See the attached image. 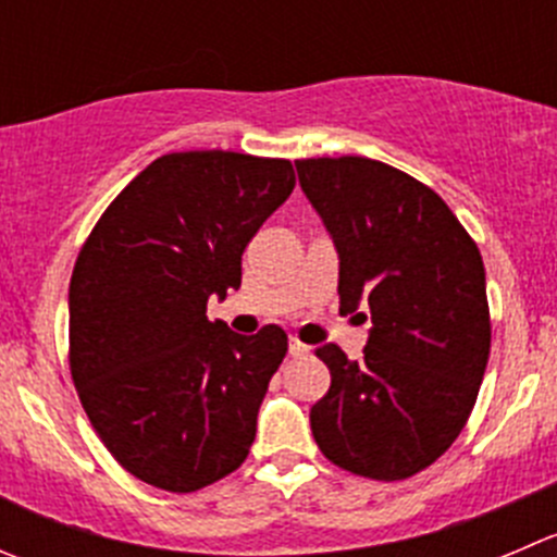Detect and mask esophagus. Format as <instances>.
Masks as SVG:
<instances>
[{
  "label": "esophagus",
  "mask_w": 557,
  "mask_h": 557,
  "mask_svg": "<svg viewBox=\"0 0 557 557\" xmlns=\"http://www.w3.org/2000/svg\"><path fill=\"white\" fill-rule=\"evenodd\" d=\"M288 350H290V356H307V354H310V345H305V343H299L296 337H290Z\"/></svg>",
  "instance_id": "1"
}]
</instances>
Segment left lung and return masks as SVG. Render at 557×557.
<instances>
[{"label": "left lung", "instance_id": "obj_1", "mask_svg": "<svg viewBox=\"0 0 557 557\" xmlns=\"http://www.w3.org/2000/svg\"><path fill=\"white\" fill-rule=\"evenodd\" d=\"M339 258V312L372 329L364 356L315 350L332 386L310 408L326 460L399 482L433 466L466 428L490 359L484 263L444 198L370 158L296 160ZM364 309V313H359Z\"/></svg>", "mask_w": 557, "mask_h": 557}]
</instances>
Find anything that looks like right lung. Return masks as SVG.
<instances>
[{
    "label": "right lung",
    "instance_id": "1",
    "mask_svg": "<svg viewBox=\"0 0 557 557\" xmlns=\"http://www.w3.org/2000/svg\"><path fill=\"white\" fill-rule=\"evenodd\" d=\"M296 185L288 160L163 154L102 212L70 280V372L91 428L135 479L196 493L234 473L288 350L269 323L209 321L242 252Z\"/></svg>",
    "mask_w": 557,
    "mask_h": 557
}]
</instances>
